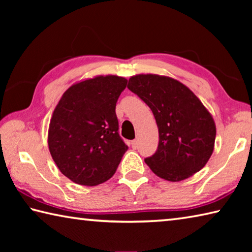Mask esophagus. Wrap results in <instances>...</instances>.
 Returning a JSON list of instances; mask_svg holds the SVG:
<instances>
[{
  "label": "esophagus",
  "instance_id": "obj_1",
  "mask_svg": "<svg viewBox=\"0 0 252 252\" xmlns=\"http://www.w3.org/2000/svg\"><path fill=\"white\" fill-rule=\"evenodd\" d=\"M131 146L133 149H136V147H138V141H136V140H133V141L131 142Z\"/></svg>",
  "mask_w": 252,
  "mask_h": 252
}]
</instances>
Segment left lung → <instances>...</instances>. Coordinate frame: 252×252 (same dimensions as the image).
I'll return each instance as SVG.
<instances>
[{
	"label": "left lung",
	"instance_id": "1",
	"mask_svg": "<svg viewBox=\"0 0 252 252\" xmlns=\"http://www.w3.org/2000/svg\"><path fill=\"white\" fill-rule=\"evenodd\" d=\"M127 89L146 102L159 129V146L144 159L152 172L177 182L200 171L213 152L216 125L197 95L169 76L138 74Z\"/></svg>",
	"mask_w": 252,
	"mask_h": 252
}]
</instances>
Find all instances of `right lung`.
Masks as SVG:
<instances>
[{
	"instance_id": "1",
	"label": "right lung",
	"mask_w": 252,
	"mask_h": 252,
	"mask_svg": "<svg viewBox=\"0 0 252 252\" xmlns=\"http://www.w3.org/2000/svg\"><path fill=\"white\" fill-rule=\"evenodd\" d=\"M127 80L97 75L63 93L50 121L48 143L55 164L78 185L92 187L113 176L127 150L119 135L117 101Z\"/></svg>"
}]
</instances>
